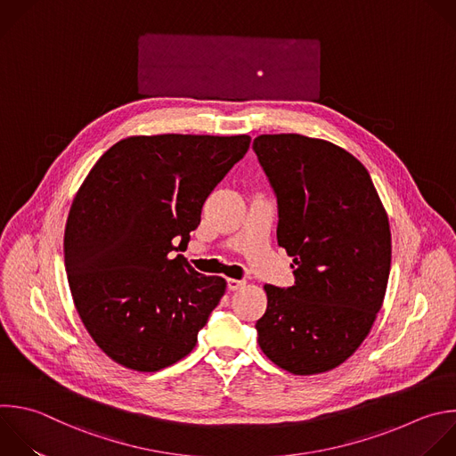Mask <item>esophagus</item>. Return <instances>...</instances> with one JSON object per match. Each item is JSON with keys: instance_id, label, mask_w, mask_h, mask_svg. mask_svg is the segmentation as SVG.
Here are the masks:
<instances>
[{"instance_id": "34e87169", "label": "esophagus", "mask_w": 456, "mask_h": 456, "mask_svg": "<svg viewBox=\"0 0 456 456\" xmlns=\"http://www.w3.org/2000/svg\"><path fill=\"white\" fill-rule=\"evenodd\" d=\"M243 286H245L243 279H227V289L229 291H236V289H240Z\"/></svg>"}]
</instances>
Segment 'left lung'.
<instances>
[{
	"label": "left lung",
	"mask_w": 456,
	"mask_h": 456,
	"mask_svg": "<svg viewBox=\"0 0 456 456\" xmlns=\"http://www.w3.org/2000/svg\"><path fill=\"white\" fill-rule=\"evenodd\" d=\"M254 154L277 199V243L293 257V286L265 284L257 344L291 374L344 363L381 310L390 225L365 167L344 148L300 134H263Z\"/></svg>",
	"instance_id": "obj_1"
}]
</instances>
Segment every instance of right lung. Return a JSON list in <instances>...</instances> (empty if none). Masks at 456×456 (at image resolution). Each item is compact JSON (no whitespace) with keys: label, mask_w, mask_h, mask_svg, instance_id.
<instances>
[{"label":"right lung","mask_w":456,"mask_h":456,"mask_svg":"<svg viewBox=\"0 0 456 456\" xmlns=\"http://www.w3.org/2000/svg\"><path fill=\"white\" fill-rule=\"evenodd\" d=\"M248 135H135L110 146L78 190L64 232L77 312L114 362L156 372L186 354L225 279L183 254L206 199L247 154Z\"/></svg>","instance_id":"1"}]
</instances>
